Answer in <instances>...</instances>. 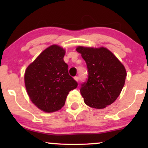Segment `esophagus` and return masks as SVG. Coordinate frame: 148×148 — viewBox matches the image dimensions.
Listing matches in <instances>:
<instances>
[{
	"label": "esophagus",
	"mask_w": 148,
	"mask_h": 148,
	"mask_svg": "<svg viewBox=\"0 0 148 148\" xmlns=\"http://www.w3.org/2000/svg\"><path fill=\"white\" fill-rule=\"evenodd\" d=\"M74 79H75V80L76 81V82H79V77H78V76H76V77H74Z\"/></svg>",
	"instance_id": "obj_1"
}]
</instances>
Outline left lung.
I'll list each match as a JSON object with an SVG mask.
<instances>
[{
    "instance_id": "8db88e82",
    "label": "left lung",
    "mask_w": 148,
    "mask_h": 148,
    "mask_svg": "<svg viewBox=\"0 0 148 148\" xmlns=\"http://www.w3.org/2000/svg\"><path fill=\"white\" fill-rule=\"evenodd\" d=\"M76 50L82 54L88 71V79L80 88L84 102L92 108H106L116 100L124 86V65L104 47L78 46Z\"/></svg>"
}]
</instances>
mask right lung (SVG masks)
<instances>
[{
    "instance_id": "right-lung-1",
    "label": "right lung",
    "mask_w": 148,
    "mask_h": 148,
    "mask_svg": "<svg viewBox=\"0 0 148 148\" xmlns=\"http://www.w3.org/2000/svg\"><path fill=\"white\" fill-rule=\"evenodd\" d=\"M65 50L58 45L46 48L26 69L25 85L30 100L46 112L60 110L77 83L63 60Z\"/></svg>"
}]
</instances>
